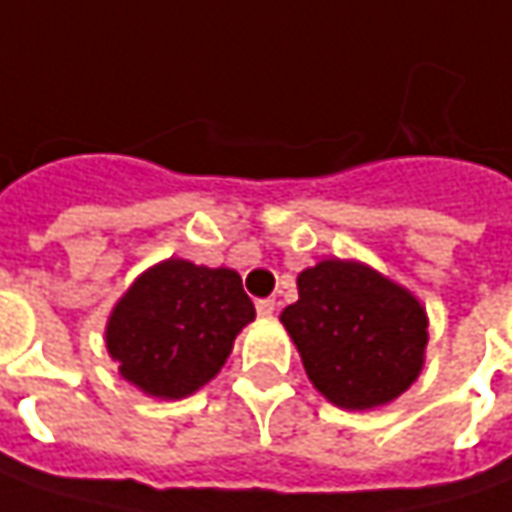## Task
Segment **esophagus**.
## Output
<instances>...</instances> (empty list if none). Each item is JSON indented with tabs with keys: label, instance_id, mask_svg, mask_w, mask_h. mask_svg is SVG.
<instances>
[{
	"label": "esophagus",
	"instance_id": "1",
	"mask_svg": "<svg viewBox=\"0 0 512 512\" xmlns=\"http://www.w3.org/2000/svg\"><path fill=\"white\" fill-rule=\"evenodd\" d=\"M255 307H257V316L269 318L272 313H275V307H278V304H275V298H260Z\"/></svg>",
	"mask_w": 512,
	"mask_h": 512
}]
</instances>
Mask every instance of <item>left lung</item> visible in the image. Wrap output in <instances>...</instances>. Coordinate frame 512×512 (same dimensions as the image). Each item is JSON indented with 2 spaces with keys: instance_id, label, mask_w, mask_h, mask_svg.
<instances>
[{
  "instance_id": "left-lung-1",
  "label": "left lung",
  "mask_w": 512,
  "mask_h": 512,
  "mask_svg": "<svg viewBox=\"0 0 512 512\" xmlns=\"http://www.w3.org/2000/svg\"><path fill=\"white\" fill-rule=\"evenodd\" d=\"M318 391L347 411L397 400L423 371L429 318L406 286L359 260H321L298 275L281 313Z\"/></svg>"
}]
</instances>
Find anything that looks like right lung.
<instances>
[{
	"label": "right lung",
	"mask_w": 512,
	"mask_h": 512,
	"mask_svg": "<svg viewBox=\"0 0 512 512\" xmlns=\"http://www.w3.org/2000/svg\"><path fill=\"white\" fill-rule=\"evenodd\" d=\"M255 304L234 269L167 257L141 272L106 321L118 374L159 400H182L226 365Z\"/></svg>",
	"instance_id": "obj_1"
}]
</instances>
